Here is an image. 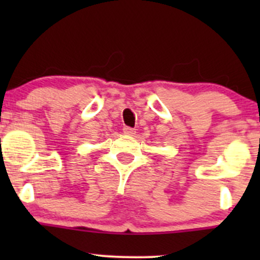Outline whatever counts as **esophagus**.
I'll use <instances>...</instances> for the list:
<instances>
[{"instance_id": "1", "label": "esophagus", "mask_w": 260, "mask_h": 260, "mask_svg": "<svg viewBox=\"0 0 260 260\" xmlns=\"http://www.w3.org/2000/svg\"><path fill=\"white\" fill-rule=\"evenodd\" d=\"M123 133L124 134H129V136H132V134L136 133V129L132 127H128V126H124L123 127Z\"/></svg>"}]
</instances>
